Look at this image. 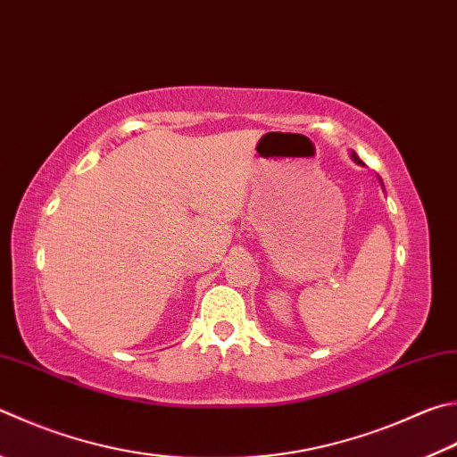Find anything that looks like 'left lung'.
<instances>
[{"mask_svg": "<svg viewBox=\"0 0 457 457\" xmlns=\"http://www.w3.org/2000/svg\"><path fill=\"white\" fill-rule=\"evenodd\" d=\"M352 157H353V162H355V163H361V160H360V157L355 155V154H352Z\"/></svg>", "mask_w": 457, "mask_h": 457, "instance_id": "obj_1", "label": "left lung"}]
</instances>
